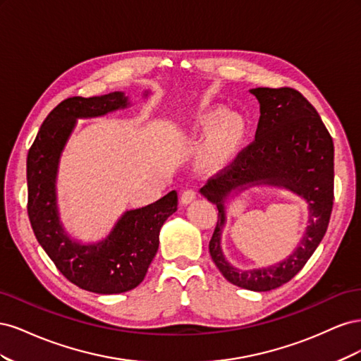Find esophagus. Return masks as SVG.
<instances>
[{
  "mask_svg": "<svg viewBox=\"0 0 361 361\" xmlns=\"http://www.w3.org/2000/svg\"><path fill=\"white\" fill-rule=\"evenodd\" d=\"M195 197H197V191H195L194 188H188V190H185V191L182 192V195H180V203H182V204H188V203H191Z\"/></svg>",
  "mask_w": 361,
  "mask_h": 361,
  "instance_id": "obj_1",
  "label": "esophagus"
}]
</instances>
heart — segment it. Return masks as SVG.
Returning a JSON list of instances; mask_svg holds the SVG:
<instances>
[{
    "instance_id": "obj_1",
    "label": "heart",
    "mask_w": 361,
    "mask_h": 361,
    "mask_svg": "<svg viewBox=\"0 0 361 361\" xmlns=\"http://www.w3.org/2000/svg\"><path fill=\"white\" fill-rule=\"evenodd\" d=\"M239 135H241V125L238 120L233 117L223 118L212 130L207 152L212 158H221L238 143Z\"/></svg>"
}]
</instances>
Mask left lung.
I'll return each instance as SVG.
<instances>
[{"label":"left lung","instance_id":"obj_1","mask_svg":"<svg viewBox=\"0 0 361 361\" xmlns=\"http://www.w3.org/2000/svg\"><path fill=\"white\" fill-rule=\"evenodd\" d=\"M250 93L260 104L253 143L212 176L200 192L216 204L218 221L209 241L216 268L235 286L255 292L280 288L293 279L318 248L330 223L334 200L333 138L305 97L290 87H257ZM256 184L285 188L310 204V226L294 253L267 269L238 270L225 260L221 233L227 197Z\"/></svg>","mask_w":361,"mask_h":361}]
</instances>
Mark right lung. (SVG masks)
Segmentation results:
<instances>
[{
  "mask_svg": "<svg viewBox=\"0 0 361 361\" xmlns=\"http://www.w3.org/2000/svg\"><path fill=\"white\" fill-rule=\"evenodd\" d=\"M128 105L123 92L64 99L45 118L27 157V209L39 244L73 285L102 295L128 292L145 280L158 251L161 227L178 209V192L170 191L155 203L126 211L99 243L81 244L64 232L56 180L76 118L105 116Z\"/></svg>",
  "mask_w": 361,
  "mask_h": 361,
  "instance_id": "obj_1",
  "label": "right lung"
}]
</instances>
